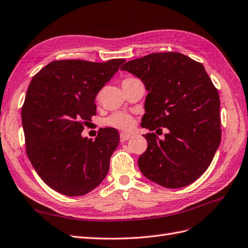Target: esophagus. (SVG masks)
Returning a JSON list of instances; mask_svg holds the SVG:
<instances>
[{
	"label": "esophagus",
	"mask_w": 248,
	"mask_h": 248,
	"mask_svg": "<svg viewBox=\"0 0 248 248\" xmlns=\"http://www.w3.org/2000/svg\"><path fill=\"white\" fill-rule=\"evenodd\" d=\"M132 135L131 134H126V133H120V141L122 142H124V141L128 140Z\"/></svg>",
	"instance_id": "obj_1"
}]
</instances>
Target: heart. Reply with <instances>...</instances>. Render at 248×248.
<instances>
[{"label": "heart", "instance_id": "1", "mask_svg": "<svg viewBox=\"0 0 248 248\" xmlns=\"http://www.w3.org/2000/svg\"><path fill=\"white\" fill-rule=\"evenodd\" d=\"M130 79H134V78H126L124 81H128ZM105 124L108 126H112V128L118 130L130 131L135 125V119L129 113L115 112L105 120Z\"/></svg>", "mask_w": 248, "mask_h": 248}]
</instances>
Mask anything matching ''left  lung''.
Listing matches in <instances>:
<instances>
[{"label":"left lung","instance_id":"8db88e82","mask_svg":"<svg viewBox=\"0 0 248 248\" xmlns=\"http://www.w3.org/2000/svg\"><path fill=\"white\" fill-rule=\"evenodd\" d=\"M143 82L147 95L141 126L144 135L138 166L145 178L166 188H182L207 170L220 144V101L206 69L181 53H154L120 67Z\"/></svg>","mask_w":248,"mask_h":248}]
</instances>
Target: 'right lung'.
<instances>
[{"label": "right lung", "mask_w": 248, "mask_h": 248, "mask_svg": "<svg viewBox=\"0 0 248 248\" xmlns=\"http://www.w3.org/2000/svg\"><path fill=\"white\" fill-rule=\"evenodd\" d=\"M124 61H53L29 85L22 108L28 157L41 180L63 195L90 192L109 171L117 130L102 129L93 141L81 133L96 113L97 93Z\"/></svg>", "instance_id": "1"}]
</instances>
